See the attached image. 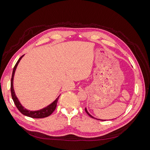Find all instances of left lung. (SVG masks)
<instances>
[{
  "label": "left lung",
  "instance_id": "1",
  "mask_svg": "<svg viewBox=\"0 0 150 150\" xmlns=\"http://www.w3.org/2000/svg\"><path fill=\"white\" fill-rule=\"evenodd\" d=\"M85 111H86V113H87V114H88V115H89V116H90V117H92V118H94V117H93V116H91V115H90V114H89V112H88V111H87V110H86V108H85ZM94 119H95V118H94ZM102 120V121H103V120Z\"/></svg>",
  "mask_w": 150,
  "mask_h": 150
}]
</instances>
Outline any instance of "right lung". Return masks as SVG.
<instances>
[{
  "mask_svg": "<svg viewBox=\"0 0 150 150\" xmlns=\"http://www.w3.org/2000/svg\"><path fill=\"white\" fill-rule=\"evenodd\" d=\"M23 56H24V55L22 56L19 59V60L17 61L14 67H13V71H12L11 81V96H12V99L13 101V103H14L18 109V110H19L22 115H24L25 116L33 117V118H43V117H47V116L51 115L52 113L54 112V111L55 110V109L56 108V106H57V101H58V99H59V96L52 104H50V105H49L46 108H43V109H42V110H40L39 111H31L27 110L26 109H25L23 106L21 105V103H19V100H18V99L17 98L16 96L15 95L14 90H13V76H14V73H15V71H16V67H17L18 64H19L20 60L21 59V58Z\"/></svg>",
  "mask_w": 150,
  "mask_h": 150,
  "instance_id": "obj_1",
  "label": "right lung"
}]
</instances>
